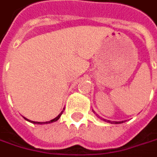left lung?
Returning <instances> with one entry per match:
<instances>
[{
  "label": "left lung",
  "instance_id": "1",
  "mask_svg": "<svg viewBox=\"0 0 157 157\" xmlns=\"http://www.w3.org/2000/svg\"><path fill=\"white\" fill-rule=\"evenodd\" d=\"M93 111V110H92ZM93 113H94V111H93ZM95 114V113H94ZM97 116V115H96ZM97 117H99V116H97ZM100 118V117H99ZM102 119V118H101ZM103 120L104 121H105V122H108V123H111V124H120V123H123V121H110V120H107V119H105V118H103Z\"/></svg>",
  "mask_w": 157,
  "mask_h": 157
}]
</instances>
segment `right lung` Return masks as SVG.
<instances>
[{"label": "right lung", "instance_id": "right-lung-1", "mask_svg": "<svg viewBox=\"0 0 157 157\" xmlns=\"http://www.w3.org/2000/svg\"><path fill=\"white\" fill-rule=\"evenodd\" d=\"M63 112L64 111H62L59 115H58L55 118H53V119H52V120H50V121H46V122H36V121H31V120H29V119H28V118H26V117H24L26 120H28V121H29V122H31V123H34V124H49V123H52V122H55V121H57L58 119L60 118V117H61V115L63 114Z\"/></svg>", "mask_w": 157, "mask_h": 157}]
</instances>
